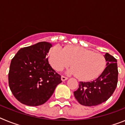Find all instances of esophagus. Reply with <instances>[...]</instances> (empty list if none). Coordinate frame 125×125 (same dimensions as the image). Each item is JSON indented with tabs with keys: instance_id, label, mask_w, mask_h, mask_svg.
I'll return each mask as SVG.
<instances>
[{
	"instance_id": "obj_1",
	"label": "esophagus",
	"mask_w": 125,
	"mask_h": 125,
	"mask_svg": "<svg viewBox=\"0 0 125 125\" xmlns=\"http://www.w3.org/2000/svg\"><path fill=\"white\" fill-rule=\"evenodd\" d=\"M67 79H68V78H67V77H65V76H61V80L62 81H64L67 80Z\"/></svg>"
}]
</instances>
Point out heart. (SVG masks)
<instances>
[{
    "label": "heart",
    "instance_id": "b5f03b06",
    "mask_svg": "<svg viewBox=\"0 0 125 125\" xmlns=\"http://www.w3.org/2000/svg\"><path fill=\"white\" fill-rule=\"evenodd\" d=\"M48 60L58 71L71 64L73 68L68 73L76 75L78 79L84 81L96 78L106 66L105 58L102 54L79 46H68L63 49L54 46L49 51Z\"/></svg>",
    "mask_w": 125,
    "mask_h": 125
}]
</instances>
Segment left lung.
<instances>
[{"label": "left lung", "instance_id": "1", "mask_svg": "<svg viewBox=\"0 0 125 125\" xmlns=\"http://www.w3.org/2000/svg\"><path fill=\"white\" fill-rule=\"evenodd\" d=\"M106 67L98 78L89 82L81 81L74 95L79 104L93 106L105 102L114 93L118 83L117 60L108 53L104 55Z\"/></svg>", "mask_w": 125, "mask_h": 125}]
</instances>
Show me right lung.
Here are the masks:
<instances>
[{
    "label": "right lung",
    "instance_id": "right-lung-1",
    "mask_svg": "<svg viewBox=\"0 0 125 125\" xmlns=\"http://www.w3.org/2000/svg\"><path fill=\"white\" fill-rule=\"evenodd\" d=\"M52 46L48 42L21 48L12 59L9 84L15 98L31 106L41 105L62 82L61 76L49 64L47 54Z\"/></svg>",
    "mask_w": 125,
    "mask_h": 125
}]
</instances>
